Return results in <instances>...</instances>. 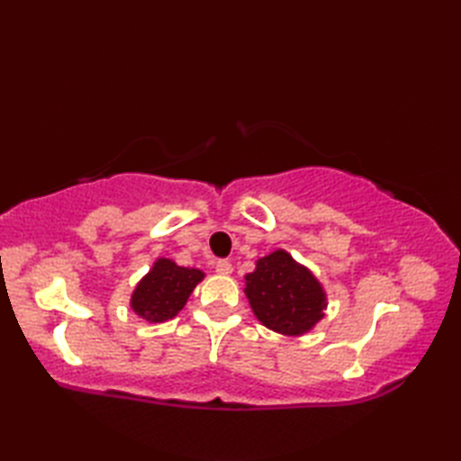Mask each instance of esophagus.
Masks as SVG:
<instances>
[{
  "label": "esophagus",
  "instance_id": "34e87169",
  "mask_svg": "<svg viewBox=\"0 0 461 461\" xmlns=\"http://www.w3.org/2000/svg\"><path fill=\"white\" fill-rule=\"evenodd\" d=\"M213 267H215V273H220V276H230V273L233 271L231 263L228 259H218L213 263Z\"/></svg>",
  "mask_w": 461,
  "mask_h": 461
}]
</instances>
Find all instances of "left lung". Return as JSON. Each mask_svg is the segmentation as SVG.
I'll use <instances>...</instances> for the list:
<instances>
[{
  "instance_id": "obj_1",
  "label": "left lung",
  "mask_w": 461,
  "mask_h": 461,
  "mask_svg": "<svg viewBox=\"0 0 461 461\" xmlns=\"http://www.w3.org/2000/svg\"><path fill=\"white\" fill-rule=\"evenodd\" d=\"M243 293L261 325L287 337H301L325 317L327 293L312 271L276 249L256 261Z\"/></svg>"
}]
</instances>
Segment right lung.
I'll return each instance as SVG.
<instances>
[{"label":"right lung","mask_w":461,"mask_h":461,"mask_svg":"<svg viewBox=\"0 0 461 461\" xmlns=\"http://www.w3.org/2000/svg\"><path fill=\"white\" fill-rule=\"evenodd\" d=\"M203 277L205 273L202 269L182 267L168 258H158L152 269L136 283L131 295V309L149 322L174 319Z\"/></svg>","instance_id":"add662e5"}]
</instances>
